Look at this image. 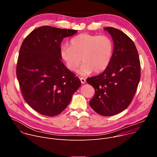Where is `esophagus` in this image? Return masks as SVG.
<instances>
[{
  "mask_svg": "<svg viewBox=\"0 0 157 157\" xmlns=\"http://www.w3.org/2000/svg\"><path fill=\"white\" fill-rule=\"evenodd\" d=\"M80 80L82 84H84L86 82V79L84 78H80Z\"/></svg>",
  "mask_w": 157,
  "mask_h": 157,
  "instance_id": "1",
  "label": "esophagus"
}]
</instances>
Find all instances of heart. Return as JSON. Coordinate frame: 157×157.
<instances>
[{
    "label": "heart",
    "instance_id": "1",
    "mask_svg": "<svg viewBox=\"0 0 157 157\" xmlns=\"http://www.w3.org/2000/svg\"><path fill=\"white\" fill-rule=\"evenodd\" d=\"M114 52V43L106 35L82 33L73 38L70 46H63L61 55L70 71H75L82 62L78 70L82 76L93 71H104L110 64Z\"/></svg>",
    "mask_w": 157,
    "mask_h": 157
}]
</instances>
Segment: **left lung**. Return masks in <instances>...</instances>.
I'll list each match as a JSON object with an SVG mask.
<instances>
[{"mask_svg":"<svg viewBox=\"0 0 157 157\" xmlns=\"http://www.w3.org/2000/svg\"><path fill=\"white\" fill-rule=\"evenodd\" d=\"M104 30L113 38V56L101 74L86 81L95 89V94L89 101L91 108L99 115L111 116L121 113L131 103L140 81L141 69L133 41L115 28Z\"/></svg>","mask_w":157,"mask_h":157,"instance_id":"8db88e82","label":"left lung"}]
</instances>
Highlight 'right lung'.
I'll use <instances>...</instances> for the list:
<instances>
[{
  "label": "right lung",
  "instance_id": "right-lung-1",
  "mask_svg": "<svg viewBox=\"0 0 157 157\" xmlns=\"http://www.w3.org/2000/svg\"><path fill=\"white\" fill-rule=\"evenodd\" d=\"M75 30L42 26L24 40L17 64V78L27 103L38 113L59 114L70 104L81 81L61 61V43Z\"/></svg>",
  "mask_w": 157,
  "mask_h": 157
}]
</instances>
